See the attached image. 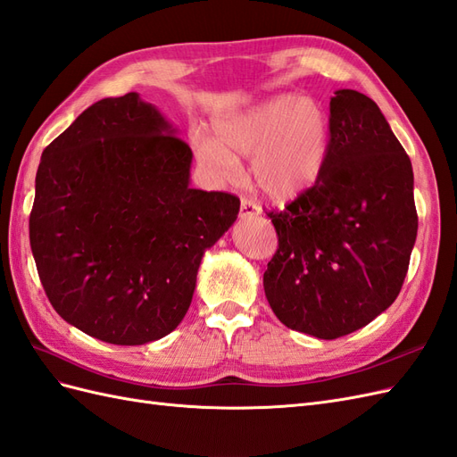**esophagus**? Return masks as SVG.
Listing matches in <instances>:
<instances>
[{
    "label": "esophagus",
    "instance_id": "1",
    "mask_svg": "<svg viewBox=\"0 0 457 457\" xmlns=\"http://www.w3.org/2000/svg\"><path fill=\"white\" fill-rule=\"evenodd\" d=\"M262 213V207H259L253 200L248 198H242L240 204V219H250V217H257Z\"/></svg>",
    "mask_w": 457,
    "mask_h": 457
}]
</instances>
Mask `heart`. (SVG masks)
<instances>
[{"label":"heart","mask_w":457,"mask_h":457,"mask_svg":"<svg viewBox=\"0 0 457 457\" xmlns=\"http://www.w3.org/2000/svg\"><path fill=\"white\" fill-rule=\"evenodd\" d=\"M330 117L312 97L278 94L215 120V137L194 130L200 165L217 179H234L238 157L252 155L257 188L273 200H294L323 175L330 147Z\"/></svg>","instance_id":"obj_1"}]
</instances>
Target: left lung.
<instances>
[{
  "label": "left lung",
  "mask_w": 457,
  "mask_h": 457,
  "mask_svg": "<svg viewBox=\"0 0 457 457\" xmlns=\"http://www.w3.org/2000/svg\"><path fill=\"white\" fill-rule=\"evenodd\" d=\"M330 147L313 188L269 212L278 248L263 288L282 325L335 340L394 303L417 238L413 169L378 105L330 97Z\"/></svg>",
  "instance_id": "obj_1"
}]
</instances>
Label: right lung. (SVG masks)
Segmentation results:
<instances>
[{"mask_svg":"<svg viewBox=\"0 0 457 457\" xmlns=\"http://www.w3.org/2000/svg\"><path fill=\"white\" fill-rule=\"evenodd\" d=\"M192 150L137 92L96 102L36 172L30 248L54 310L88 337L140 346L187 315L207 248L240 200L190 188Z\"/></svg>","mask_w":457,"mask_h":457,"instance_id":"1","label":"right lung"}]
</instances>
